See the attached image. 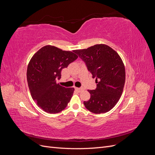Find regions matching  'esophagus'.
I'll return each mask as SVG.
<instances>
[{"label":"esophagus","instance_id":"obj_1","mask_svg":"<svg viewBox=\"0 0 155 155\" xmlns=\"http://www.w3.org/2000/svg\"><path fill=\"white\" fill-rule=\"evenodd\" d=\"M76 90L78 91V92H81L83 90V87H81V88H76Z\"/></svg>","mask_w":155,"mask_h":155}]
</instances>
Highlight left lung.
<instances>
[{
    "mask_svg": "<svg viewBox=\"0 0 155 155\" xmlns=\"http://www.w3.org/2000/svg\"><path fill=\"white\" fill-rule=\"evenodd\" d=\"M75 53L85 62L97 83L95 90L88 91L91 98L83 102L86 109L95 114L109 111L123 92L125 70L122 60L115 50L103 44L76 50Z\"/></svg>",
    "mask_w": 155,
    "mask_h": 155,
    "instance_id": "8db88e82",
    "label": "left lung"
}]
</instances>
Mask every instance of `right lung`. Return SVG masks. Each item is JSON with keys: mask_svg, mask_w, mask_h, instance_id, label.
<instances>
[{"mask_svg": "<svg viewBox=\"0 0 155 155\" xmlns=\"http://www.w3.org/2000/svg\"><path fill=\"white\" fill-rule=\"evenodd\" d=\"M78 56L72 51H64L46 45L33 55L27 68V81L31 97L44 111L55 114L67 107L73 95L74 88H65L56 83L61 70Z\"/></svg>", "mask_w": 155, "mask_h": 155, "instance_id": "1", "label": "right lung"}]
</instances>
